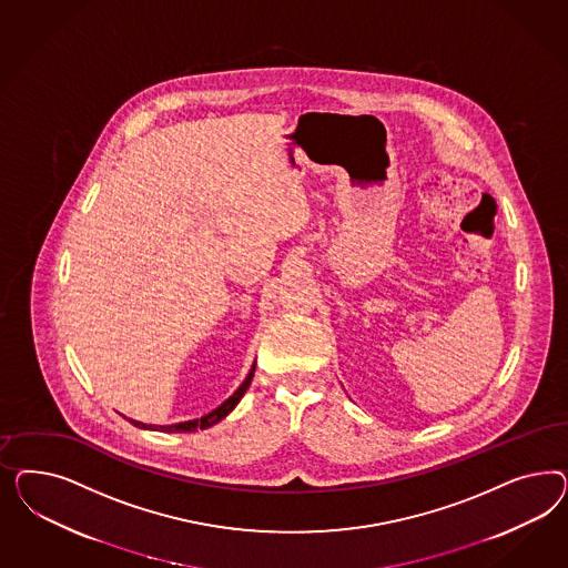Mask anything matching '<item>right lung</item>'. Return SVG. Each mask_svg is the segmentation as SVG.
I'll return each mask as SVG.
<instances>
[{
	"mask_svg": "<svg viewBox=\"0 0 568 568\" xmlns=\"http://www.w3.org/2000/svg\"><path fill=\"white\" fill-rule=\"evenodd\" d=\"M254 371H256V362L252 364V371L247 373V377L243 378V383L237 387V392L229 397V399H224L219 408H214L212 413L204 414L202 418H193V420H185V423H174V425H145V423L133 420V418H129V420L139 429L162 430V433H191V430L207 429V427L221 423L226 414L233 413V408L240 404L241 397L247 392L252 377H254Z\"/></svg>",
	"mask_w": 568,
	"mask_h": 568,
	"instance_id": "obj_1",
	"label": "right lung"
}]
</instances>
